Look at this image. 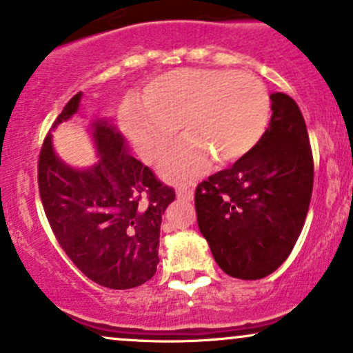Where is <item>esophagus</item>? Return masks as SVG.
Listing matches in <instances>:
<instances>
[{
  "instance_id": "esophagus-1",
  "label": "esophagus",
  "mask_w": 353,
  "mask_h": 353,
  "mask_svg": "<svg viewBox=\"0 0 353 353\" xmlns=\"http://www.w3.org/2000/svg\"><path fill=\"white\" fill-rule=\"evenodd\" d=\"M176 194H177V199H181V201H191L192 196H194V192H192L191 188L179 186L176 189Z\"/></svg>"
}]
</instances>
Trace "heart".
Returning <instances> with one entry per match:
<instances>
[{"label":"heart","instance_id":"1","mask_svg":"<svg viewBox=\"0 0 353 353\" xmlns=\"http://www.w3.org/2000/svg\"><path fill=\"white\" fill-rule=\"evenodd\" d=\"M270 114L265 84L250 72L177 69L155 77L143 101H128L123 127L137 150L155 162L177 130L186 137L164 155L159 172L169 181L201 176L211 161H240L261 142Z\"/></svg>","mask_w":353,"mask_h":353}]
</instances>
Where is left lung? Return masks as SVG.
Masks as SVG:
<instances>
[{
    "instance_id": "1",
    "label": "left lung",
    "mask_w": 353,
    "mask_h": 353,
    "mask_svg": "<svg viewBox=\"0 0 353 353\" xmlns=\"http://www.w3.org/2000/svg\"><path fill=\"white\" fill-rule=\"evenodd\" d=\"M272 117L261 142L198 184L196 214L216 264L236 279L269 276L291 254L313 192V152L299 106L270 94Z\"/></svg>"
}]
</instances>
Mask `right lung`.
<instances>
[{
	"label": "right lung",
	"mask_w": 353,
	"mask_h": 353,
	"mask_svg": "<svg viewBox=\"0 0 353 353\" xmlns=\"http://www.w3.org/2000/svg\"><path fill=\"white\" fill-rule=\"evenodd\" d=\"M70 98L57 123L79 108ZM99 161L77 170L55 155L47 133L39 155V192L52 232L74 265L110 289H132L152 279L159 264L162 214L176 192L128 154L113 125L92 123Z\"/></svg>",
	"instance_id": "1"
}]
</instances>
